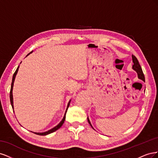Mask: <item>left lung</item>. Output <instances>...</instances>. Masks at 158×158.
Wrapping results in <instances>:
<instances>
[{"label":"left lung","instance_id":"left-lung-1","mask_svg":"<svg viewBox=\"0 0 158 158\" xmlns=\"http://www.w3.org/2000/svg\"><path fill=\"white\" fill-rule=\"evenodd\" d=\"M132 63H133L132 69H133L134 70H135L136 72V73H137L138 78L142 80H143V81H144H144H145L144 75V73H143V71H142V70L141 66H140L139 63H138V59H136V57L135 56H134L133 55H132ZM88 121L89 124L90 125V126L92 127V128H94L93 127H92V125H91V123H90V121H89V120L88 117Z\"/></svg>","mask_w":158,"mask_h":158}]
</instances>
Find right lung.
Instances as JSON below:
<instances>
[{"label": "right lung", "mask_w": 158, "mask_h": 158, "mask_svg": "<svg viewBox=\"0 0 158 158\" xmlns=\"http://www.w3.org/2000/svg\"><path fill=\"white\" fill-rule=\"evenodd\" d=\"M32 52H33V51H31L29 54H27V55H29L30 53H31ZM18 69H19V66H18V68H17L16 70L15 71V73H14V75H13V77H12V84H11V88H10V103H11V106H12V107L13 110H14V106H13V96H12V89H13V85H14V80H15L16 76V74H17V73H18ZM70 102H69V103H68L67 108H66V111H65V113H64V117H63V120H62V121L60 122V123L59 124V125H57L56 127H55L54 128H52V129H51V130H49V131H46V132H33V133L36 134V135H37L45 136V135H49V134H51V133H52V132H53L56 131V130H58V129H59V128H60L62 127V125H63V123H64V121H65L66 113V111H67V109H68V108H69V106H70Z\"/></svg>", "instance_id": "right-lung-1"}]
</instances>
